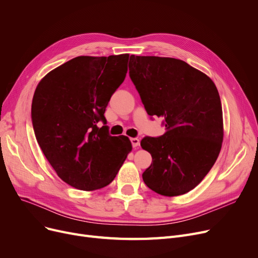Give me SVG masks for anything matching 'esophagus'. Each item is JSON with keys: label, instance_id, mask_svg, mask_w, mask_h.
<instances>
[{"label": "esophagus", "instance_id": "1", "mask_svg": "<svg viewBox=\"0 0 258 258\" xmlns=\"http://www.w3.org/2000/svg\"><path fill=\"white\" fill-rule=\"evenodd\" d=\"M131 142L134 148H137L140 145V140L138 138H131Z\"/></svg>", "mask_w": 258, "mask_h": 258}]
</instances>
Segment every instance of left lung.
I'll return each instance as SVG.
<instances>
[{"instance_id":"1","label":"left lung","mask_w":258,"mask_h":258,"mask_svg":"<svg viewBox=\"0 0 258 258\" xmlns=\"http://www.w3.org/2000/svg\"><path fill=\"white\" fill-rule=\"evenodd\" d=\"M128 70L147 114L162 117L165 125L161 137L141 140L153 158L143 181L161 196L187 194L206 177L221 152L218 89L205 73L177 58L131 55Z\"/></svg>"}]
</instances>
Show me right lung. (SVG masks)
Here are the masks:
<instances>
[{
    "label": "right lung",
    "mask_w": 258,
    "mask_h": 258,
    "mask_svg": "<svg viewBox=\"0 0 258 258\" xmlns=\"http://www.w3.org/2000/svg\"><path fill=\"white\" fill-rule=\"evenodd\" d=\"M130 54L77 56L39 81L31 117L39 147L58 177L79 190L103 188L116 177L132 143L113 137L99 120L123 83Z\"/></svg>",
    "instance_id": "right-lung-1"
}]
</instances>
